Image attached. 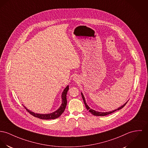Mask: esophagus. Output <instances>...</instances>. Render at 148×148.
<instances>
[{"mask_svg":"<svg viewBox=\"0 0 148 148\" xmlns=\"http://www.w3.org/2000/svg\"><path fill=\"white\" fill-rule=\"evenodd\" d=\"M74 80H75V78H74Z\"/></svg>","mask_w":148,"mask_h":148,"instance_id":"esophagus-1","label":"esophagus"}]
</instances>
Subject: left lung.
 I'll use <instances>...</instances> for the list:
<instances>
[{
  "mask_svg": "<svg viewBox=\"0 0 148 148\" xmlns=\"http://www.w3.org/2000/svg\"><path fill=\"white\" fill-rule=\"evenodd\" d=\"M81 95H82V97L83 100V101H84V105H85V106H86L87 109L88 110H89V112L91 113V114H93V115H96V116H105V115H108V114H111V113H113V112L116 111V110H120V109H121L122 108H123L125 106V104L127 103V101L124 105H123L122 106H120V107L118 108V109H115V110H113V111L108 112H97V111H96V110H94L91 109V108L88 106V105L87 104L86 102V100H85L84 96L83 94L82 93V92H81Z\"/></svg>",
  "mask_w": 148,
  "mask_h": 148,
  "instance_id": "obj_1",
  "label": "left lung"
}]
</instances>
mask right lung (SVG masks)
I'll list each match as a JSON object with an SVG mask.
<instances>
[{
	"instance_id": "obj_1",
	"label": "right lung",
	"mask_w": 148,
	"mask_h": 148,
	"mask_svg": "<svg viewBox=\"0 0 148 148\" xmlns=\"http://www.w3.org/2000/svg\"><path fill=\"white\" fill-rule=\"evenodd\" d=\"M69 90V86H67L66 87L64 90V91L62 93L61 95V99H62V103L61 106H60V108L57 109V110H56L55 112L51 113H49V114H38V113H35L34 112H32L31 110L27 109L25 106H23V107L27 110V111L30 113L32 114V115H33L35 117H37L39 119H55L56 118H58L61 114L63 113V112H64L65 108L66 106L67 105V100H66V95H67V92Z\"/></svg>"
}]
</instances>
